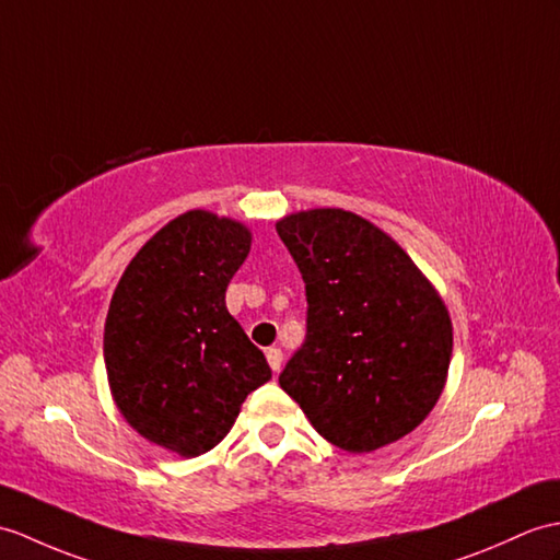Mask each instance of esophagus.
Here are the masks:
<instances>
[{"label":"esophagus","instance_id":"1","mask_svg":"<svg viewBox=\"0 0 560 560\" xmlns=\"http://www.w3.org/2000/svg\"><path fill=\"white\" fill-rule=\"evenodd\" d=\"M267 362H269L271 372H279L281 370V362H283L281 348H267Z\"/></svg>","mask_w":560,"mask_h":560}]
</instances>
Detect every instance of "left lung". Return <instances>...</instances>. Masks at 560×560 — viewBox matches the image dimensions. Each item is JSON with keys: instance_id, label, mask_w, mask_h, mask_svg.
Returning a JSON list of instances; mask_svg holds the SVG:
<instances>
[{"instance_id": "1", "label": "left lung", "mask_w": 560, "mask_h": 560, "mask_svg": "<svg viewBox=\"0 0 560 560\" xmlns=\"http://www.w3.org/2000/svg\"><path fill=\"white\" fill-rule=\"evenodd\" d=\"M277 233L307 295V334L281 388L348 453L410 434L448 376L453 327L441 295L392 236L353 212H295Z\"/></svg>"}]
</instances>
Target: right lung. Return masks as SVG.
Returning a JSON list of instances; mask_svg holds the SVG:
<instances>
[{"instance_id": "1", "label": "right lung", "mask_w": 560, "mask_h": 560, "mask_svg": "<svg viewBox=\"0 0 560 560\" xmlns=\"http://www.w3.org/2000/svg\"><path fill=\"white\" fill-rule=\"evenodd\" d=\"M250 241L241 221L190 210L142 245L112 295L104 365L116 408L184 458L214 448L243 400L271 380L265 353L226 310Z\"/></svg>"}]
</instances>
